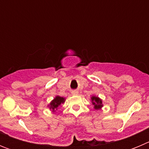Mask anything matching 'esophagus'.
I'll return each instance as SVG.
<instances>
[{
  "instance_id": "34e87169",
  "label": "esophagus",
  "mask_w": 149,
  "mask_h": 149,
  "mask_svg": "<svg viewBox=\"0 0 149 149\" xmlns=\"http://www.w3.org/2000/svg\"><path fill=\"white\" fill-rule=\"evenodd\" d=\"M72 95H78L79 94V92L77 90H74L72 92Z\"/></svg>"
}]
</instances>
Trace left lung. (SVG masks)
<instances>
[{
	"instance_id": "1",
	"label": "left lung",
	"mask_w": 149,
	"mask_h": 149,
	"mask_svg": "<svg viewBox=\"0 0 149 149\" xmlns=\"http://www.w3.org/2000/svg\"><path fill=\"white\" fill-rule=\"evenodd\" d=\"M91 100H92V103L94 105V108L95 110H99V109H101L103 107L102 100L100 98H98V97H97V96H92Z\"/></svg>"
}]
</instances>
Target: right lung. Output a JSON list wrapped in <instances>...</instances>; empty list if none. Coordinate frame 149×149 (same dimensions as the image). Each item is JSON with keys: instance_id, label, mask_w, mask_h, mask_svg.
I'll list each match as a JSON object with an SVG mask.
<instances>
[{"instance_id": "obj_1", "label": "right lung", "mask_w": 149, "mask_h": 149, "mask_svg": "<svg viewBox=\"0 0 149 149\" xmlns=\"http://www.w3.org/2000/svg\"><path fill=\"white\" fill-rule=\"evenodd\" d=\"M65 98H63V97H60L59 95H56L52 101H51V103L48 105V107H49L50 110L53 113H55L57 109H58L59 107L65 102Z\"/></svg>"}]
</instances>
